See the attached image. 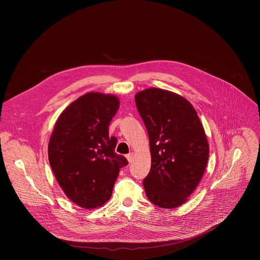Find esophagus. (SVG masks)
I'll return each instance as SVG.
<instances>
[{
  "mask_svg": "<svg viewBox=\"0 0 260 260\" xmlns=\"http://www.w3.org/2000/svg\"><path fill=\"white\" fill-rule=\"evenodd\" d=\"M126 158H127V160L129 161V163H132V161H133V159H134V155H133V153L126 155Z\"/></svg>",
  "mask_w": 260,
  "mask_h": 260,
  "instance_id": "34e87169",
  "label": "esophagus"
}]
</instances>
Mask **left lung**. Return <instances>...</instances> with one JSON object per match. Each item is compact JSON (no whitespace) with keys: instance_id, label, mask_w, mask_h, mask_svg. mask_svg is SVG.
I'll list each match as a JSON object with an SVG mask.
<instances>
[{"instance_id":"left-lung-1","label":"left lung","mask_w":260,"mask_h":260,"mask_svg":"<svg viewBox=\"0 0 260 260\" xmlns=\"http://www.w3.org/2000/svg\"><path fill=\"white\" fill-rule=\"evenodd\" d=\"M148 132L151 168L143 185L149 200L170 209L184 204L201 181L209 157L203 125L184 97L159 88L135 95Z\"/></svg>"}]
</instances>
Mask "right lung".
Returning <instances> with one entry per match:
<instances>
[{
  "label": "right lung",
  "instance_id": "obj_1",
  "mask_svg": "<svg viewBox=\"0 0 260 260\" xmlns=\"http://www.w3.org/2000/svg\"><path fill=\"white\" fill-rule=\"evenodd\" d=\"M117 96L89 92L60 114L48 145L51 168L66 196L78 206L94 209L111 197L127 159L115 153L117 138L109 124L119 109Z\"/></svg>",
  "mask_w": 260,
  "mask_h": 260
}]
</instances>
